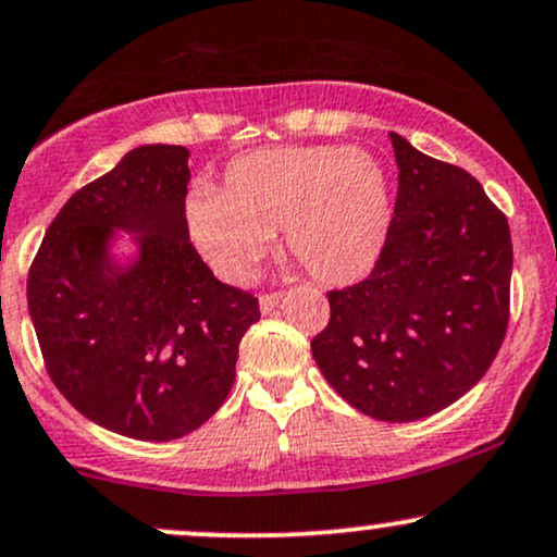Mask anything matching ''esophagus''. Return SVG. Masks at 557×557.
I'll return each mask as SVG.
<instances>
[{"label": "esophagus", "instance_id": "obj_1", "mask_svg": "<svg viewBox=\"0 0 557 557\" xmlns=\"http://www.w3.org/2000/svg\"><path fill=\"white\" fill-rule=\"evenodd\" d=\"M280 304H283V293H270V296H261V298H259V308H261V313H272V311H277Z\"/></svg>", "mask_w": 557, "mask_h": 557}]
</instances>
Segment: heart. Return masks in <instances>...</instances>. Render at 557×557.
Instances as JSON below:
<instances>
[{
  "label": "heart",
  "mask_w": 557,
  "mask_h": 557,
  "mask_svg": "<svg viewBox=\"0 0 557 557\" xmlns=\"http://www.w3.org/2000/svg\"><path fill=\"white\" fill-rule=\"evenodd\" d=\"M191 240L227 283H246L283 227L285 249L324 285L376 267L392 227L384 165L360 147L287 145L244 152L214 191L186 202Z\"/></svg>",
  "instance_id": "1"
}]
</instances>
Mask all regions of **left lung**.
Instances as JSON below:
<instances>
[{"label": "left lung", "mask_w": 557, "mask_h": 557, "mask_svg": "<svg viewBox=\"0 0 557 557\" xmlns=\"http://www.w3.org/2000/svg\"><path fill=\"white\" fill-rule=\"evenodd\" d=\"M388 139L399 189L384 251L371 277L330 293L332 319L311 352L355 410L412 423L465 397L498 355L513 249L480 181Z\"/></svg>", "instance_id": "obj_1"}]
</instances>
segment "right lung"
I'll return each mask as SVG.
<instances>
[{
    "label": "right lung",
    "instance_id": "add662e5",
    "mask_svg": "<svg viewBox=\"0 0 557 557\" xmlns=\"http://www.w3.org/2000/svg\"><path fill=\"white\" fill-rule=\"evenodd\" d=\"M189 150L139 145L72 194L28 274V311L49 376L87 420L137 441L207 423L236 381L259 321L189 244Z\"/></svg>",
    "mask_w": 557,
    "mask_h": 557
}]
</instances>
